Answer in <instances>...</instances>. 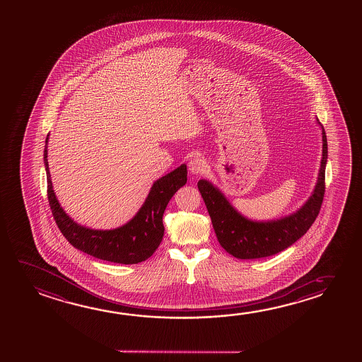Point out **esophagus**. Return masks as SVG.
I'll list each match as a JSON object with an SVG mask.
<instances>
[{
	"mask_svg": "<svg viewBox=\"0 0 362 362\" xmlns=\"http://www.w3.org/2000/svg\"><path fill=\"white\" fill-rule=\"evenodd\" d=\"M206 166L207 164L204 159H202L201 156H193L188 163V168L192 174H201L206 170Z\"/></svg>",
	"mask_w": 362,
	"mask_h": 362,
	"instance_id": "34e87169",
	"label": "esophagus"
}]
</instances>
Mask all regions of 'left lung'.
Returning a JSON list of instances; mask_svg holds the SVG:
<instances>
[{
  "mask_svg": "<svg viewBox=\"0 0 362 362\" xmlns=\"http://www.w3.org/2000/svg\"><path fill=\"white\" fill-rule=\"evenodd\" d=\"M322 130V159L317 183L302 207L285 217L254 221L240 214L221 190L207 179L198 182V189L206 203L216 236L223 249L238 259H260L275 255L302 238L320 214L325 196L327 148L326 131Z\"/></svg>",
  "mask_w": 362,
  "mask_h": 362,
  "instance_id": "1",
  "label": "left lung"
}]
</instances>
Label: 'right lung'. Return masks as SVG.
Wrapping results in <instances>:
<instances>
[{
    "label": "right lung",
    "mask_w": 362,
    "mask_h": 362,
    "mask_svg": "<svg viewBox=\"0 0 362 362\" xmlns=\"http://www.w3.org/2000/svg\"><path fill=\"white\" fill-rule=\"evenodd\" d=\"M48 141L49 135L44 148L49 204L60 232L71 246L97 259L124 265L141 262L153 255L164 236L163 214L166 206L187 183V165L182 164L155 180L143 206L127 223L113 230H95L74 222L57 199L49 172Z\"/></svg>",
    "instance_id": "1"
}]
</instances>
